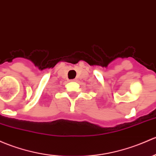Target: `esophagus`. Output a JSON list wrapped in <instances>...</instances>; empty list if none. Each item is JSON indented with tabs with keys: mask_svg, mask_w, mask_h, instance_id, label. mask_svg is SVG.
<instances>
[{
	"mask_svg": "<svg viewBox=\"0 0 156 156\" xmlns=\"http://www.w3.org/2000/svg\"><path fill=\"white\" fill-rule=\"evenodd\" d=\"M72 81H76V80H75V79H73V80H72Z\"/></svg>",
	"mask_w": 156,
	"mask_h": 156,
	"instance_id": "obj_1",
	"label": "esophagus"
}]
</instances>
